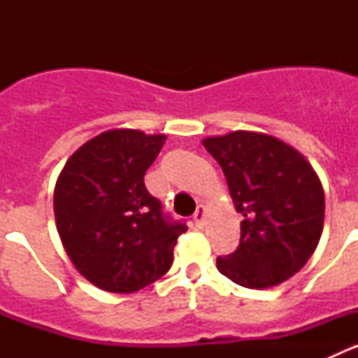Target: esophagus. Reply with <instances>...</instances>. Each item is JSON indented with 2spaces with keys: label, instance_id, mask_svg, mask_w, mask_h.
Segmentation results:
<instances>
[{
  "label": "esophagus",
  "instance_id": "34e87169",
  "mask_svg": "<svg viewBox=\"0 0 358 358\" xmlns=\"http://www.w3.org/2000/svg\"><path fill=\"white\" fill-rule=\"evenodd\" d=\"M204 220H206V208L197 206V211L194 213V222L197 227L204 226Z\"/></svg>",
  "mask_w": 358,
  "mask_h": 358
}]
</instances>
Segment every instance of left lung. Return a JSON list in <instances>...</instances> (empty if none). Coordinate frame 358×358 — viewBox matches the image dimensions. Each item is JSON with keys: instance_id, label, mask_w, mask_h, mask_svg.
Instances as JSON below:
<instances>
[{"instance_id": "obj_1", "label": "left lung", "mask_w": 358, "mask_h": 358, "mask_svg": "<svg viewBox=\"0 0 358 358\" xmlns=\"http://www.w3.org/2000/svg\"><path fill=\"white\" fill-rule=\"evenodd\" d=\"M222 166L240 222L235 252L218 271L248 289L276 287L314 255L324 222V192L305 157L274 136L235 131L202 140Z\"/></svg>"}]
</instances>
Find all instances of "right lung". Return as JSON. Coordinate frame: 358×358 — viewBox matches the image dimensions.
<instances>
[{
    "instance_id": "obj_1",
    "label": "right lung",
    "mask_w": 358,
    "mask_h": 358,
    "mask_svg": "<svg viewBox=\"0 0 358 358\" xmlns=\"http://www.w3.org/2000/svg\"><path fill=\"white\" fill-rule=\"evenodd\" d=\"M164 134L113 129L85 141L57 179L59 236L78 273L98 289L131 294L169 273L188 227L163 215L145 188V172Z\"/></svg>"
}]
</instances>
